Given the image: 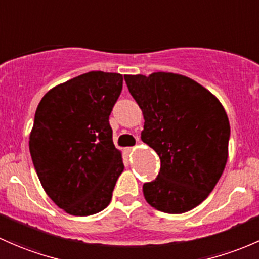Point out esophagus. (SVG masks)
<instances>
[{
	"label": "esophagus",
	"mask_w": 259,
	"mask_h": 259,
	"mask_svg": "<svg viewBox=\"0 0 259 259\" xmlns=\"http://www.w3.org/2000/svg\"><path fill=\"white\" fill-rule=\"evenodd\" d=\"M137 142L140 143V138H137ZM133 149H135V147H127V148H126V151H127V152H132Z\"/></svg>",
	"instance_id": "1"
}]
</instances>
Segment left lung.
<instances>
[{"instance_id":"8db88e82","label":"left lung","mask_w":259,"mask_h":259,"mask_svg":"<svg viewBox=\"0 0 259 259\" xmlns=\"http://www.w3.org/2000/svg\"><path fill=\"white\" fill-rule=\"evenodd\" d=\"M145 117L141 138L157 152L161 169L143 185L146 201L164 213H183L208 197L228 157L229 121L220 101L182 74L124 76Z\"/></svg>"}]
</instances>
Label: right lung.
<instances>
[{"mask_svg": "<svg viewBox=\"0 0 259 259\" xmlns=\"http://www.w3.org/2000/svg\"><path fill=\"white\" fill-rule=\"evenodd\" d=\"M122 84L119 73L87 72L50 90L36 110L34 169L50 198L72 215L105 209L124 168L108 121Z\"/></svg>", "mask_w": 259, "mask_h": 259, "instance_id": "right-lung-1", "label": "right lung"}]
</instances>
